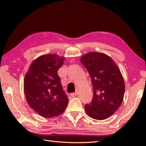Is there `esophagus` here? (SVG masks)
<instances>
[{"instance_id": "34e87169", "label": "esophagus", "mask_w": 146, "mask_h": 146, "mask_svg": "<svg viewBox=\"0 0 146 146\" xmlns=\"http://www.w3.org/2000/svg\"><path fill=\"white\" fill-rule=\"evenodd\" d=\"M78 92H75V93H72V94H71L70 95H71V97H75V96H76V95H78Z\"/></svg>"}]
</instances>
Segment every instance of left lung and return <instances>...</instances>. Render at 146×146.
Returning <instances> with one entry per match:
<instances>
[{
    "label": "left lung",
    "instance_id": "obj_1",
    "mask_svg": "<svg viewBox=\"0 0 146 146\" xmlns=\"http://www.w3.org/2000/svg\"><path fill=\"white\" fill-rule=\"evenodd\" d=\"M80 61L88 71L94 89L92 101L85 106L86 113L92 119H106L123 101L125 84L122 74L112 59L102 52H88Z\"/></svg>",
    "mask_w": 146,
    "mask_h": 146
}]
</instances>
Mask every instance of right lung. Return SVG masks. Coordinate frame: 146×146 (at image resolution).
<instances>
[{
    "mask_svg": "<svg viewBox=\"0 0 146 146\" xmlns=\"http://www.w3.org/2000/svg\"><path fill=\"white\" fill-rule=\"evenodd\" d=\"M64 58L45 54L31 64L24 81V90L29 106L41 116L51 118L63 113L68 104L58 70Z\"/></svg>",
    "mask_w": 146,
    "mask_h": 146,
    "instance_id": "right-lung-1",
    "label": "right lung"
}]
</instances>
